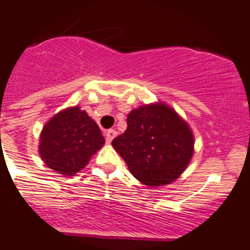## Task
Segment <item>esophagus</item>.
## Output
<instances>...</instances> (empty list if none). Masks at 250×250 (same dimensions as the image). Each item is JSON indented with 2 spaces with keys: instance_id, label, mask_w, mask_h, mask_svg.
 I'll list each match as a JSON object with an SVG mask.
<instances>
[{
  "instance_id": "esophagus-1",
  "label": "esophagus",
  "mask_w": 250,
  "mask_h": 250,
  "mask_svg": "<svg viewBox=\"0 0 250 250\" xmlns=\"http://www.w3.org/2000/svg\"><path fill=\"white\" fill-rule=\"evenodd\" d=\"M116 134H117V132H116L115 129H108V130H106V132H105L106 142H107V143L112 142V139L116 137Z\"/></svg>"
}]
</instances>
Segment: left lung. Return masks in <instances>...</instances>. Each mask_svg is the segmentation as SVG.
<instances>
[{"instance_id": "left-lung-1", "label": "left lung", "mask_w": 250, "mask_h": 250, "mask_svg": "<svg viewBox=\"0 0 250 250\" xmlns=\"http://www.w3.org/2000/svg\"><path fill=\"white\" fill-rule=\"evenodd\" d=\"M127 129L112 140L130 173L150 187L178 178L193 156L194 138L186 122L164 104L133 110Z\"/></svg>"}]
</instances>
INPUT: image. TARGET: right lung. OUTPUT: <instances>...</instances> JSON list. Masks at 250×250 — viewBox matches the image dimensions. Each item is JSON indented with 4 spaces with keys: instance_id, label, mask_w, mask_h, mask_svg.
<instances>
[{
    "instance_id": "1",
    "label": "right lung",
    "mask_w": 250,
    "mask_h": 250,
    "mask_svg": "<svg viewBox=\"0 0 250 250\" xmlns=\"http://www.w3.org/2000/svg\"><path fill=\"white\" fill-rule=\"evenodd\" d=\"M104 143L95 121L76 106L61 111L46 123L40 135L39 152L50 168L73 176L86 166Z\"/></svg>"
}]
</instances>
